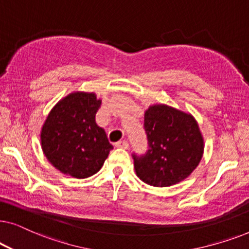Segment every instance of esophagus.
Returning a JSON list of instances; mask_svg holds the SVG:
<instances>
[{
    "mask_svg": "<svg viewBox=\"0 0 249 249\" xmlns=\"http://www.w3.org/2000/svg\"><path fill=\"white\" fill-rule=\"evenodd\" d=\"M115 147L127 149V148H129V144H128L127 141H120V142H115Z\"/></svg>",
    "mask_w": 249,
    "mask_h": 249,
    "instance_id": "1",
    "label": "esophagus"
}]
</instances>
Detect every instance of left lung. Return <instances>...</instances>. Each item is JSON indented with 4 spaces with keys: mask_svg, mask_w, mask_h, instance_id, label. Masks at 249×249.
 I'll use <instances>...</instances> for the list:
<instances>
[{
    "mask_svg": "<svg viewBox=\"0 0 249 249\" xmlns=\"http://www.w3.org/2000/svg\"><path fill=\"white\" fill-rule=\"evenodd\" d=\"M148 149L132 153L136 175L154 187H169L186 179L202 159L204 142L190 114L168 105H153L145 112Z\"/></svg>",
    "mask_w": 249,
    "mask_h": 249,
    "instance_id": "1",
    "label": "left lung"
}]
</instances>
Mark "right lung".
Returning a JSON list of instances; mask_svg holds the SVG:
<instances>
[{
  "label": "right lung",
  "mask_w": 249,
  "mask_h": 249,
  "mask_svg": "<svg viewBox=\"0 0 249 249\" xmlns=\"http://www.w3.org/2000/svg\"><path fill=\"white\" fill-rule=\"evenodd\" d=\"M101 100L94 93H72L50 112L40 141L47 160L62 173L85 179L100 171L113 148L95 122Z\"/></svg>",
  "instance_id": "obj_1"
}]
</instances>
